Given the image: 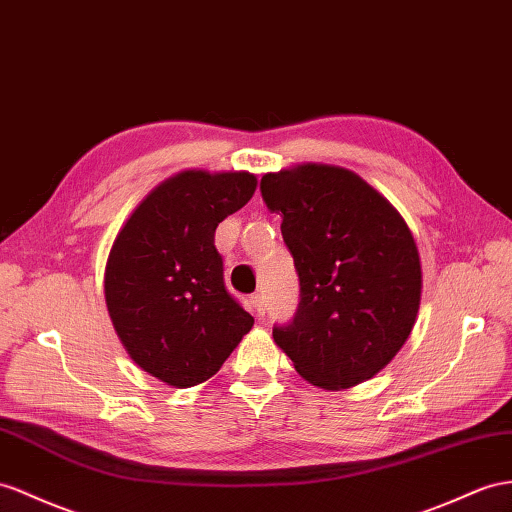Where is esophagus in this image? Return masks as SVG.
<instances>
[{"mask_svg":"<svg viewBox=\"0 0 512 512\" xmlns=\"http://www.w3.org/2000/svg\"><path fill=\"white\" fill-rule=\"evenodd\" d=\"M248 303H251V309H253V313L255 316L261 320L266 316V307H264V296L261 294H253L251 296V300H248Z\"/></svg>","mask_w":512,"mask_h":512,"instance_id":"esophagus-1","label":"esophagus"}]
</instances>
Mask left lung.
Here are the masks:
<instances>
[{
    "mask_svg": "<svg viewBox=\"0 0 512 512\" xmlns=\"http://www.w3.org/2000/svg\"><path fill=\"white\" fill-rule=\"evenodd\" d=\"M281 214L300 305L272 337L296 372L326 391L365 383L409 339L422 300L413 233L385 196L342 166L296 164L261 177Z\"/></svg>",
    "mask_w": 512,
    "mask_h": 512,
    "instance_id": "obj_1",
    "label": "left lung"
}]
</instances>
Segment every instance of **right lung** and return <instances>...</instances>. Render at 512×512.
<instances>
[{
  "mask_svg": "<svg viewBox=\"0 0 512 512\" xmlns=\"http://www.w3.org/2000/svg\"><path fill=\"white\" fill-rule=\"evenodd\" d=\"M255 190L246 170H181L116 233L103 272L108 313L131 361L157 381L205 383L253 329L251 313L225 290L214 233Z\"/></svg>",
  "mask_w": 512,
  "mask_h": 512,
  "instance_id": "obj_1",
  "label": "right lung"
}]
</instances>
